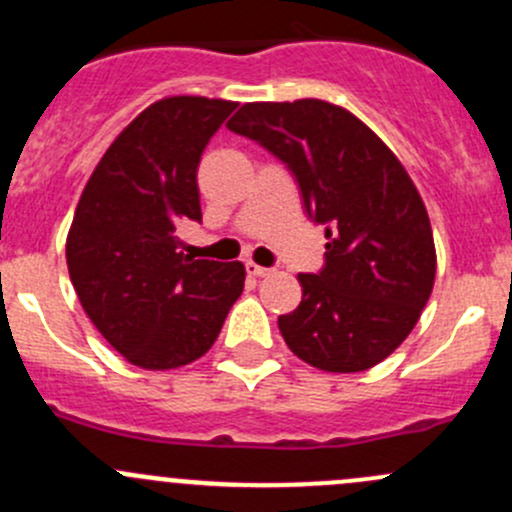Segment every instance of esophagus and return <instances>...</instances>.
<instances>
[{"instance_id":"esophagus-1","label":"esophagus","mask_w":512,"mask_h":512,"mask_svg":"<svg viewBox=\"0 0 512 512\" xmlns=\"http://www.w3.org/2000/svg\"><path fill=\"white\" fill-rule=\"evenodd\" d=\"M245 270H247V275H252V277H267V275H272L270 267H260V265H255V262H247Z\"/></svg>"}]
</instances>
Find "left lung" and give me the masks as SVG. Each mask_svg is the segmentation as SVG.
Segmentation results:
<instances>
[{
	"mask_svg": "<svg viewBox=\"0 0 512 512\" xmlns=\"http://www.w3.org/2000/svg\"><path fill=\"white\" fill-rule=\"evenodd\" d=\"M287 165L312 223L324 225V267L299 272L302 302L277 319L287 347L322 371L384 361L416 327L436 277L426 205L399 158L334 103H245L227 123Z\"/></svg>",
	"mask_w": 512,
	"mask_h": 512,
	"instance_id": "obj_1",
	"label": "left lung"
}]
</instances>
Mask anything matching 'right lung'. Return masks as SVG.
Wrapping results in <instances>:
<instances>
[{
    "label": "right lung",
    "mask_w": 512,
    "mask_h": 512,
    "mask_svg": "<svg viewBox=\"0 0 512 512\" xmlns=\"http://www.w3.org/2000/svg\"><path fill=\"white\" fill-rule=\"evenodd\" d=\"M235 108L203 96L148 106L111 143L76 205L71 282L103 339L141 369L200 359L245 287L242 262L193 260L178 240L185 220H203L200 156Z\"/></svg>",
    "instance_id": "obj_1"
}]
</instances>
